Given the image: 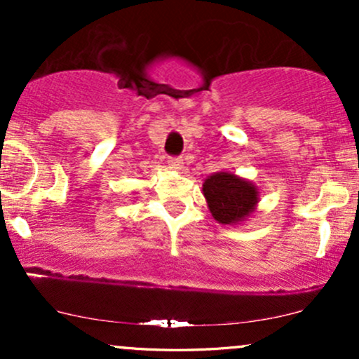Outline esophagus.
Returning <instances> with one entry per match:
<instances>
[{"instance_id": "34e87169", "label": "esophagus", "mask_w": 359, "mask_h": 359, "mask_svg": "<svg viewBox=\"0 0 359 359\" xmlns=\"http://www.w3.org/2000/svg\"><path fill=\"white\" fill-rule=\"evenodd\" d=\"M168 165L174 168V170H182V168H184V160L180 158V156H172V158L168 160Z\"/></svg>"}]
</instances>
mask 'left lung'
Here are the masks:
<instances>
[{"mask_svg":"<svg viewBox=\"0 0 359 359\" xmlns=\"http://www.w3.org/2000/svg\"><path fill=\"white\" fill-rule=\"evenodd\" d=\"M203 194L214 219L229 226L251 217L259 201V189L251 180L222 170L204 180Z\"/></svg>","mask_w":359,"mask_h":359,"instance_id":"left-lung-1","label":"left lung"}]
</instances>
